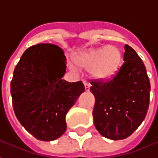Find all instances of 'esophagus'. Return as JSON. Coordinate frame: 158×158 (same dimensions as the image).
I'll list each match as a JSON object with an SVG mask.
<instances>
[{"mask_svg": "<svg viewBox=\"0 0 158 158\" xmlns=\"http://www.w3.org/2000/svg\"><path fill=\"white\" fill-rule=\"evenodd\" d=\"M84 85H85V88L86 91H89V89H90V84L86 81H84Z\"/></svg>", "mask_w": 158, "mask_h": 158, "instance_id": "obj_1", "label": "esophagus"}]
</instances>
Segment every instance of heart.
<instances>
[{
  "instance_id": "heart-1",
  "label": "heart",
  "mask_w": 158,
  "mask_h": 158,
  "mask_svg": "<svg viewBox=\"0 0 158 158\" xmlns=\"http://www.w3.org/2000/svg\"><path fill=\"white\" fill-rule=\"evenodd\" d=\"M73 61L80 68L90 69V74L94 79L106 80L113 78L118 71L122 53L116 46L107 45L76 53ZM70 69H75V67L70 64Z\"/></svg>"
}]
</instances>
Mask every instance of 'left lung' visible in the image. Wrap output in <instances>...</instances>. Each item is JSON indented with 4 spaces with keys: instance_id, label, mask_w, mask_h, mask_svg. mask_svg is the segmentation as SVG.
Wrapping results in <instances>:
<instances>
[{
    "instance_id": "left-lung-1",
    "label": "left lung",
    "mask_w": 158,
    "mask_h": 158,
    "mask_svg": "<svg viewBox=\"0 0 158 158\" xmlns=\"http://www.w3.org/2000/svg\"><path fill=\"white\" fill-rule=\"evenodd\" d=\"M124 62L113 79L92 81L89 89L96 98L92 113L96 129L113 140L131 135L149 107L151 85L146 67L129 45H124Z\"/></svg>"
}]
</instances>
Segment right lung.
I'll return each mask as SVG.
<instances>
[{
    "instance_id": "obj_1",
    "label": "right lung",
    "mask_w": 158,
    "mask_h": 158,
    "mask_svg": "<svg viewBox=\"0 0 158 158\" xmlns=\"http://www.w3.org/2000/svg\"><path fill=\"white\" fill-rule=\"evenodd\" d=\"M66 56L59 46L39 44L26 50L16 66L11 95L14 113L36 139L52 141L67 129L65 117L85 91L81 81L62 79Z\"/></svg>"
}]
</instances>
